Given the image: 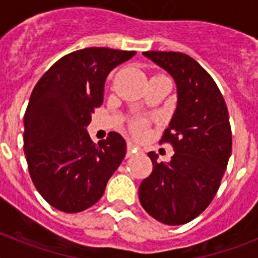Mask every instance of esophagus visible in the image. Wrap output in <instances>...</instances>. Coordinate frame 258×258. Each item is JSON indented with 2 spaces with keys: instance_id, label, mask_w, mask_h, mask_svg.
Returning a JSON list of instances; mask_svg holds the SVG:
<instances>
[{
  "instance_id": "obj_1",
  "label": "esophagus",
  "mask_w": 258,
  "mask_h": 258,
  "mask_svg": "<svg viewBox=\"0 0 258 258\" xmlns=\"http://www.w3.org/2000/svg\"><path fill=\"white\" fill-rule=\"evenodd\" d=\"M138 152H140V150L137 149L136 145H134L133 142H131V141H129V142H127V145H126V156L132 157L133 155L138 154Z\"/></svg>"
}]
</instances>
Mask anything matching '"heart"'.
Returning <instances> with one entry per match:
<instances>
[{"instance_id": "b5f03b06", "label": "heart", "mask_w": 258, "mask_h": 258, "mask_svg": "<svg viewBox=\"0 0 258 258\" xmlns=\"http://www.w3.org/2000/svg\"><path fill=\"white\" fill-rule=\"evenodd\" d=\"M145 122L143 121H141V120H138V121H136L133 124V131L136 132V134H138V136H140V134H142L143 132H145Z\"/></svg>"}]
</instances>
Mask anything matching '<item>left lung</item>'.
I'll return each mask as SVG.
<instances>
[{
  "label": "left lung",
  "mask_w": 258,
  "mask_h": 258,
  "mask_svg": "<svg viewBox=\"0 0 258 258\" xmlns=\"http://www.w3.org/2000/svg\"><path fill=\"white\" fill-rule=\"evenodd\" d=\"M174 79L177 108L160 143L173 146L169 163L149 152L151 174L140 186L143 209L170 226L197 218L211 204L231 155L229 112L214 80L195 59L175 51H145Z\"/></svg>",
  "instance_id": "1"
}]
</instances>
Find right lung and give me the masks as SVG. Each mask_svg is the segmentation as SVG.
I'll use <instances>...</instances> for the list:
<instances>
[{"label":"right lung","mask_w":258,"mask_h":258,"mask_svg":"<svg viewBox=\"0 0 258 258\" xmlns=\"http://www.w3.org/2000/svg\"><path fill=\"white\" fill-rule=\"evenodd\" d=\"M136 51L88 47L55 61L36 84L24 115V154L33 184L50 206L77 213L94 206L126 154L116 132L94 143L86 126L103 103L104 83Z\"/></svg>","instance_id":"obj_1"}]
</instances>
